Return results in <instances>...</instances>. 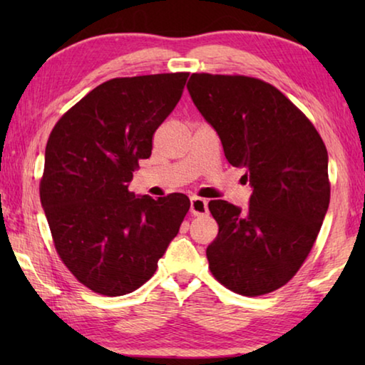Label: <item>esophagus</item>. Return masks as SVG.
<instances>
[{
    "instance_id": "obj_1",
    "label": "esophagus",
    "mask_w": 365,
    "mask_h": 365,
    "mask_svg": "<svg viewBox=\"0 0 365 365\" xmlns=\"http://www.w3.org/2000/svg\"><path fill=\"white\" fill-rule=\"evenodd\" d=\"M190 212L193 215H206L207 214V201L200 196H193L190 201Z\"/></svg>"
}]
</instances>
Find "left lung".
<instances>
[{
  "label": "left lung",
  "instance_id": "1",
  "mask_svg": "<svg viewBox=\"0 0 365 365\" xmlns=\"http://www.w3.org/2000/svg\"><path fill=\"white\" fill-rule=\"evenodd\" d=\"M191 100L219 133L228 163L245 168L252 190L246 212L209 202L219 225L209 269L225 288L261 296L282 288L304 264L330 202L322 137L288 98L264 80L191 73Z\"/></svg>",
  "mask_w": 365,
  "mask_h": 365
}]
</instances>
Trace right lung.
I'll use <instances>...</instances> for the list:
<instances>
[{"instance_id": "obj_1", "label": "right lung", "mask_w": 365, "mask_h": 365, "mask_svg": "<svg viewBox=\"0 0 365 365\" xmlns=\"http://www.w3.org/2000/svg\"><path fill=\"white\" fill-rule=\"evenodd\" d=\"M188 72L98 85L49 133L40 200L61 261L91 292L132 293L153 277L190 209L188 196L128 191Z\"/></svg>"}]
</instances>
